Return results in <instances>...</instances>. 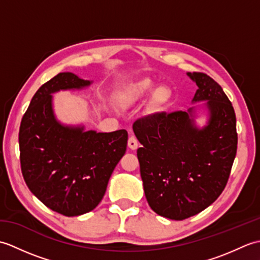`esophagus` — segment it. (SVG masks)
<instances>
[{
  "label": "esophagus",
  "mask_w": 260,
  "mask_h": 260,
  "mask_svg": "<svg viewBox=\"0 0 260 260\" xmlns=\"http://www.w3.org/2000/svg\"><path fill=\"white\" fill-rule=\"evenodd\" d=\"M137 146H139V142H137L136 137L132 135L129 139H128V147L131 148V150H136Z\"/></svg>",
  "instance_id": "34e87169"
}]
</instances>
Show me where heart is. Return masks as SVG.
<instances>
[{"label":"heart","mask_w":260,"mask_h":260,"mask_svg":"<svg viewBox=\"0 0 260 260\" xmlns=\"http://www.w3.org/2000/svg\"><path fill=\"white\" fill-rule=\"evenodd\" d=\"M155 86V82L148 78L129 82L116 91L115 102L120 108L127 109L135 106L153 91L150 106L154 110H158L170 102L171 90L168 86L164 85H159L156 88Z\"/></svg>","instance_id":"heart-1"}]
</instances>
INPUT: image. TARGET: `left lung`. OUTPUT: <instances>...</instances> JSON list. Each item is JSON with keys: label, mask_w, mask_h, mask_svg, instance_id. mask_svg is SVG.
<instances>
[{"label": "left lung", "mask_w": 260, "mask_h": 260, "mask_svg": "<svg viewBox=\"0 0 260 260\" xmlns=\"http://www.w3.org/2000/svg\"><path fill=\"white\" fill-rule=\"evenodd\" d=\"M198 89L207 123L197 124L199 108L157 113L136 120L133 131L146 200L154 212L172 220L198 214L217 200L227 184L238 136L233 105L211 77L187 73Z\"/></svg>", "instance_id": "8db88e82"}]
</instances>
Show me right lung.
Masks as SVG:
<instances>
[{
	"label": "right lung",
	"mask_w": 260,
	"mask_h": 260,
	"mask_svg": "<svg viewBox=\"0 0 260 260\" xmlns=\"http://www.w3.org/2000/svg\"><path fill=\"white\" fill-rule=\"evenodd\" d=\"M91 84L73 73L58 74L39 88L20 125L21 171L27 187L45 206L67 217L98 206L128 139L125 129L97 133L56 117L52 93Z\"/></svg>",
	"instance_id": "add662e5"
}]
</instances>
